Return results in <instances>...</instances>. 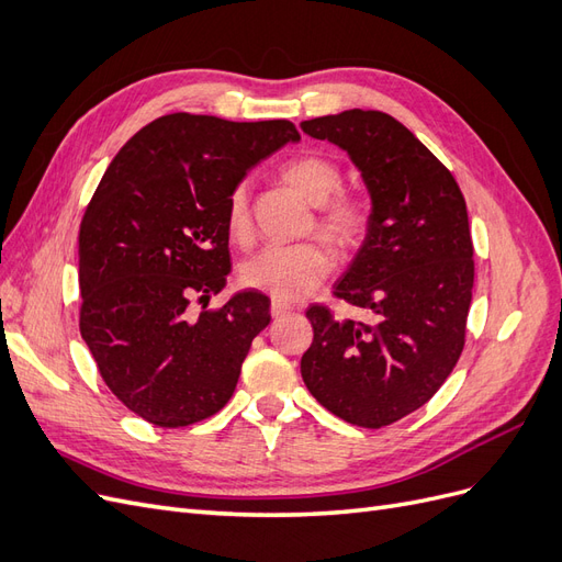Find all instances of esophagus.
<instances>
[{
	"instance_id": "esophagus-1",
	"label": "esophagus",
	"mask_w": 562,
	"mask_h": 562,
	"mask_svg": "<svg viewBox=\"0 0 562 562\" xmlns=\"http://www.w3.org/2000/svg\"><path fill=\"white\" fill-rule=\"evenodd\" d=\"M295 307L291 302H283V300H271V316L274 318H279V316H285V314H291Z\"/></svg>"
}]
</instances>
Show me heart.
<instances>
[{
	"mask_svg": "<svg viewBox=\"0 0 562 562\" xmlns=\"http://www.w3.org/2000/svg\"><path fill=\"white\" fill-rule=\"evenodd\" d=\"M281 180L304 201L316 206V229L337 248H353L368 229V203L339 192L342 173L337 164L323 157H297L281 166ZM227 227L236 241L246 244L252 234L248 192L234 187L227 201ZM335 269V252L323 241L297 246H269L244 265L241 277L248 288L269 293L277 300H300L326 279Z\"/></svg>",
	"mask_w": 562,
	"mask_h": 562,
	"instance_id": "heart-1",
	"label": "heart"
}]
</instances>
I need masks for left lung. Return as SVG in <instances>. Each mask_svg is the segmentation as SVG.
Segmentation results:
<instances>
[{"instance_id":"1","label":"left lung","mask_w":562,"mask_h":562,"mask_svg":"<svg viewBox=\"0 0 562 562\" xmlns=\"http://www.w3.org/2000/svg\"><path fill=\"white\" fill-rule=\"evenodd\" d=\"M345 149L370 194L366 239L335 295L372 318L335 321L312 304L302 356L312 396L356 427L415 413L464 349L473 288L467 201L452 173L394 116L345 110L300 124Z\"/></svg>"}]
</instances>
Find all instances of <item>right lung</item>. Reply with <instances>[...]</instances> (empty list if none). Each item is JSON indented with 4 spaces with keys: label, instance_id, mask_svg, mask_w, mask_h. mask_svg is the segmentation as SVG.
<instances>
[{
    "label": "right lung",
    "instance_id": "obj_1",
    "mask_svg": "<svg viewBox=\"0 0 562 562\" xmlns=\"http://www.w3.org/2000/svg\"><path fill=\"white\" fill-rule=\"evenodd\" d=\"M297 140L285 119L159 116L116 151L83 213L79 330L112 394L155 427L225 407L252 337L269 326L258 291L194 318L187 307L227 285L234 187Z\"/></svg>",
    "mask_w": 562,
    "mask_h": 562
}]
</instances>
